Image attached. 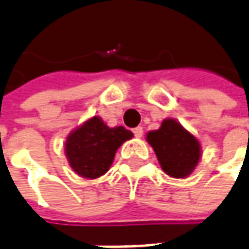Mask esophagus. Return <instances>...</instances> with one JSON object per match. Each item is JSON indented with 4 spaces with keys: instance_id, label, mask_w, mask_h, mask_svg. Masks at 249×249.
I'll return each mask as SVG.
<instances>
[{
    "instance_id": "1",
    "label": "esophagus",
    "mask_w": 249,
    "mask_h": 249,
    "mask_svg": "<svg viewBox=\"0 0 249 249\" xmlns=\"http://www.w3.org/2000/svg\"><path fill=\"white\" fill-rule=\"evenodd\" d=\"M133 133H134V137L141 138L142 136H143V129H142L141 126H137V128L133 129Z\"/></svg>"
}]
</instances>
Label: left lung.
Returning a JSON list of instances; mask_svg holds the SVG:
<instances>
[{
  "instance_id": "8db88e82",
  "label": "left lung",
  "mask_w": 249,
  "mask_h": 249,
  "mask_svg": "<svg viewBox=\"0 0 249 249\" xmlns=\"http://www.w3.org/2000/svg\"><path fill=\"white\" fill-rule=\"evenodd\" d=\"M146 140L167 175L176 179L187 178L198 164L200 142L174 119L163 120L160 128L147 133Z\"/></svg>"
}]
</instances>
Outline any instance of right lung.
I'll use <instances>...</instances> for the list:
<instances>
[{
    "label": "right lung",
    "mask_w": 249,
    "mask_h": 249,
    "mask_svg": "<svg viewBox=\"0 0 249 249\" xmlns=\"http://www.w3.org/2000/svg\"><path fill=\"white\" fill-rule=\"evenodd\" d=\"M133 137L124 126L109 128L98 116L70 133L65 142V154L77 175L96 179L111 167L117 149Z\"/></svg>",
    "instance_id": "add662e5"
}]
</instances>
